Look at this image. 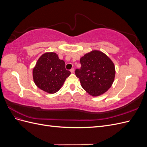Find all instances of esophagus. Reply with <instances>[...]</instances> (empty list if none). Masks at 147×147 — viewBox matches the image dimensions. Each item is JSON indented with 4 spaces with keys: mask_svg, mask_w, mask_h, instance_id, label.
<instances>
[{
    "mask_svg": "<svg viewBox=\"0 0 147 147\" xmlns=\"http://www.w3.org/2000/svg\"><path fill=\"white\" fill-rule=\"evenodd\" d=\"M70 72L72 73V74H74V69H70Z\"/></svg>",
    "mask_w": 147,
    "mask_h": 147,
    "instance_id": "34e87169",
    "label": "esophagus"
}]
</instances>
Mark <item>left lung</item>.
<instances>
[{
    "mask_svg": "<svg viewBox=\"0 0 147 147\" xmlns=\"http://www.w3.org/2000/svg\"><path fill=\"white\" fill-rule=\"evenodd\" d=\"M82 65L75 70L82 88L92 96H99L112 86L115 76L114 64L105 53L92 50L80 58Z\"/></svg>",
    "mask_w": 147,
    "mask_h": 147,
    "instance_id": "left-lung-1",
    "label": "left lung"
}]
</instances>
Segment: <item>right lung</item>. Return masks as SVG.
<instances>
[{"instance_id":"obj_1","label":"right lung","mask_w":147,"mask_h":147,"mask_svg":"<svg viewBox=\"0 0 147 147\" xmlns=\"http://www.w3.org/2000/svg\"><path fill=\"white\" fill-rule=\"evenodd\" d=\"M65 62L59 59L56 53L43 54L33 69V79L36 86L50 94L58 91L70 75L65 69Z\"/></svg>"}]
</instances>
